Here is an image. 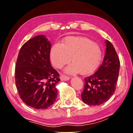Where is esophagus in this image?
Segmentation results:
<instances>
[{"instance_id":"1","label":"esophagus","mask_w":133,"mask_h":133,"mask_svg":"<svg viewBox=\"0 0 133 133\" xmlns=\"http://www.w3.org/2000/svg\"><path fill=\"white\" fill-rule=\"evenodd\" d=\"M70 78L68 77V76H64V75H61V80L62 81H67L68 80H70Z\"/></svg>"}]
</instances>
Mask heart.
<instances>
[{"mask_svg":"<svg viewBox=\"0 0 133 133\" xmlns=\"http://www.w3.org/2000/svg\"><path fill=\"white\" fill-rule=\"evenodd\" d=\"M52 64L60 68L70 61L71 63L65 69L68 74L79 71L81 74H88L98 68L102 58L99 45L83 37L71 36L65 38L61 45L55 44L50 51Z\"/></svg>","mask_w":133,"mask_h":133,"instance_id":"heart-1","label":"heart"}]
</instances>
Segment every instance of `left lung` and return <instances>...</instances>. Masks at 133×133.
<instances>
[{
	"label": "left lung",
	"instance_id": "1",
	"mask_svg": "<svg viewBox=\"0 0 133 133\" xmlns=\"http://www.w3.org/2000/svg\"><path fill=\"white\" fill-rule=\"evenodd\" d=\"M105 54L98 70L85 79L81 97L88 105H100L108 101L116 90L119 73L120 61L112 43L105 41Z\"/></svg>",
	"mask_w": 133,
	"mask_h": 133
}]
</instances>
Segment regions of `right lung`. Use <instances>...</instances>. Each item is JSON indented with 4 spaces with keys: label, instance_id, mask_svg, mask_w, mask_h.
<instances>
[{
    "label": "right lung",
    "instance_id": "obj_1",
    "mask_svg": "<svg viewBox=\"0 0 133 133\" xmlns=\"http://www.w3.org/2000/svg\"><path fill=\"white\" fill-rule=\"evenodd\" d=\"M51 46L45 35L35 36L22 45L16 62L15 81L20 97L36 110L49 108L57 96L59 74L51 65Z\"/></svg>",
    "mask_w": 133,
    "mask_h": 133
}]
</instances>
